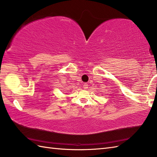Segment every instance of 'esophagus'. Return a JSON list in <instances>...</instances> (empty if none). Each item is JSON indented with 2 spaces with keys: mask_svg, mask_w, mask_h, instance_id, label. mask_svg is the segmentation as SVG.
<instances>
[{
  "mask_svg": "<svg viewBox=\"0 0 157 157\" xmlns=\"http://www.w3.org/2000/svg\"><path fill=\"white\" fill-rule=\"evenodd\" d=\"M83 88H84L85 89H86L88 88V84H86V83H84L83 84Z\"/></svg>",
  "mask_w": 157,
  "mask_h": 157,
  "instance_id": "esophagus-1",
  "label": "esophagus"
}]
</instances>
